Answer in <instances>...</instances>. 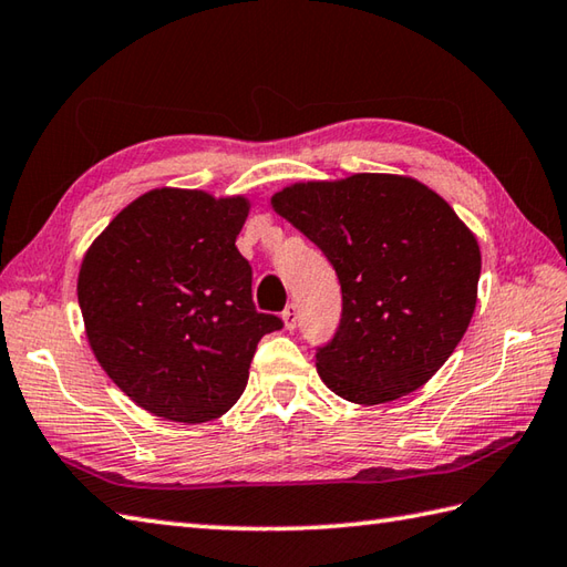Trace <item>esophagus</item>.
Returning a JSON list of instances; mask_svg holds the SVG:
<instances>
[{
    "label": "esophagus",
    "instance_id": "esophagus-1",
    "mask_svg": "<svg viewBox=\"0 0 567 567\" xmlns=\"http://www.w3.org/2000/svg\"><path fill=\"white\" fill-rule=\"evenodd\" d=\"M281 318H284V326H286V330H293V328L298 326V308L291 303V306H288V308L284 310Z\"/></svg>",
    "mask_w": 567,
    "mask_h": 567
}]
</instances>
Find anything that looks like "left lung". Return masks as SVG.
<instances>
[{"instance_id": "left-lung-1", "label": "left lung", "mask_w": 567, "mask_h": 567, "mask_svg": "<svg viewBox=\"0 0 567 567\" xmlns=\"http://www.w3.org/2000/svg\"><path fill=\"white\" fill-rule=\"evenodd\" d=\"M271 207L326 254L342 318L316 354L320 379L362 406L421 389L477 306V237L441 195L394 173L293 183Z\"/></svg>"}]
</instances>
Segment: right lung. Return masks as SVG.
Here are the masks:
<instances>
[{
    "instance_id": "add662e5",
    "label": "right lung",
    "mask_w": 567,
    "mask_h": 567,
    "mask_svg": "<svg viewBox=\"0 0 567 567\" xmlns=\"http://www.w3.org/2000/svg\"><path fill=\"white\" fill-rule=\"evenodd\" d=\"M245 195L154 188L102 229L78 274V303L100 367L136 406L205 423L235 406L251 357L284 322L251 300L235 247Z\"/></svg>"
}]
</instances>
